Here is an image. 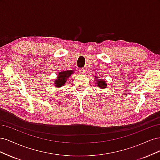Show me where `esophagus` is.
<instances>
[{
  "mask_svg": "<svg viewBox=\"0 0 160 160\" xmlns=\"http://www.w3.org/2000/svg\"><path fill=\"white\" fill-rule=\"evenodd\" d=\"M79 72H80L81 74H85L86 71L84 68H81V69H79Z\"/></svg>",
  "mask_w": 160,
  "mask_h": 160,
  "instance_id": "obj_1",
  "label": "esophagus"
}]
</instances>
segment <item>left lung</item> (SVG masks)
I'll return each mask as SVG.
<instances>
[{
  "label": "left lung",
  "instance_id": "1",
  "mask_svg": "<svg viewBox=\"0 0 160 160\" xmlns=\"http://www.w3.org/2000/svg\"><path fill=\"white\" fill-rule=\"evenodd\" d=\"M98 77H95V78H97ZM97 84H98V86L99 87V88L101 89H105L107 87L108 84L105 81L104 79H98V82H97Z\"/></svg>",
  "mask_w": 160,
  "mask_h": 160
}]
</instances>
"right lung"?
<instances>
[{
    "mask_svg": "<svg viewBox=\"0 0 160 160\" xmlns=\"http://www.w3.org/2000/svg\"><path fill=\"white\" fill-rule=\"evenodd\" d=\"M73 72L74 71L72 70H67L65 71L60 72L54 83L55 87H57V88H61L62 86H63L69 76L71 75Z\"/></svg>",
    "mask_w": 160,
    "mask_h": 160,
    "instance_id": "obj_1",
    "label": "right lung"
}]
</instances>
